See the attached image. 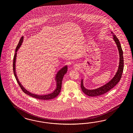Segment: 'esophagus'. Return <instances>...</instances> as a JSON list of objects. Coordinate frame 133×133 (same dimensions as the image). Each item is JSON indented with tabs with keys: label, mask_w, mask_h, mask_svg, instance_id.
Here are the masks:
<instances>
[{
	"label": "esophagus",
	"mask_w": 133,
	"mask_h": 133,
	"mask_svg": "<svg viewBox=\"0 0 133 133\" xmlns=\"http://www.w3.org/2000/svg\"><path fill=\"white\" fill-rule=\"evenodd\" d=\"M74 67L75 68H77V67H78V65L75 64L74 65Z\"/></svg>",
	"instance_id": "esophagus-1"
}]
</instances>
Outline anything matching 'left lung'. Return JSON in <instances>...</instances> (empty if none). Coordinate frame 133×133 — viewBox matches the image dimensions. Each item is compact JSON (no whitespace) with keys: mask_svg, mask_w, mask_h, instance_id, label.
Listing matches in <instances>:
<instances>
[{"mask_svg":"<svg viewBox=\"0 0 133 133\" xmlns=\"http://www.w3.org/2000/svg\"><path fill=\"white\" fill-rule=\"evenodd\" d=\"M113 34V39L115 41L116 44L117 45V47L118 50L119 55V62L118 70L115 76L113 78L109 81L106 84L101 86L99 88H97L93 90H89L85 88L83 85V79H81V88L83 92L86 95L90 97H97L104 94L105 93L108 92L111 89L114 87L117 83L121 80V77L123 71L124 67V61L123 56V51L121 48L119 41L117 38L116 35H114L113 32H111Z\"/></svg>","mask_w":133,"mask_h":133,"instance_id":"8db88e82","label":"left lung"}]
</instances>
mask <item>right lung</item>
Returning <instances> with one entry per match:
<instances>
[{"mask_svg": "<svg viewBox=\"0 0 133 133\" xmlns=\"http://www.w3.org/2000/svg\"><path fill=\"white\" fill-rule=\"evenodd\" d=\"M23 38L24 36H22L20 38L19 42L17 45L16 49V53L14 58V61H13V71H14V74L15 75V77L16 78V81H17V83H18L19 85L20 86V88L22 90L23 92L27 95H29L31 97H33L34 98H36L40 100H49V99H52V98H55L57 97L59 94L61 92V85H62V81L63 77L66 73L67 72V66L66 65L62 67L59 70L56 74V77H55V80L56 81V89L52 92V93L48 94L47 95H38L35 94L33 93H31L29 92L28 90H27L26 89L24 88L23 85L21 84L19 81L18 80V78L17 77L16 73V55H17V52L19 50L20 47L21 45L22 44V42L23 41Z\"/></svg>", "mask_w": 133, "mask_h": 133, "instance_id": "obj_1", "label": "right lung"}]
</instances>
